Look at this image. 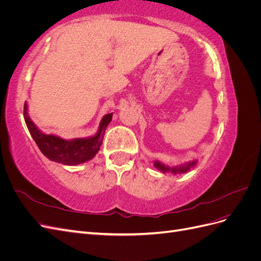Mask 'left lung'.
Masks as SVG:
<instances>
[{"instance_id": "8db88e82", "label": "left lung", "mask_w": 261, "mask_h": 261, "mask_svg": "<svg viewBox=\"0 0 261 261\" xmlns=\"http://www.w3.org/2000/svg\"><path fill=\"white\" fill-rule=\"evenodd\" d=\"M197 163V160L191 161V162H187L184 164H180V165H176V167H168V165H165L163 163H161L160 161H154V167L156 169H159L161 172L165 173V172H171L173 174H177V173H186L192 168H194Z\"/></svg>"}]
</instances>
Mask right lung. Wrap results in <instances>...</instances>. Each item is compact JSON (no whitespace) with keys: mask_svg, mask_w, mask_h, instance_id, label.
Here are the masks:
<instances>
[{"mask_svg":"<svg viewBox=\"0 0 261 261\" xmlns=\"http://www.w3.org/2000/svg\"><path fill=\"white\" fill-rule=\"evenodd\" d=\"M113 113L102 117L98 133L92 137L76 138L66 140L59 136L44 134L38 129L28 115V107L23 106V117L31 137L36 141L41 152L51 161L65 165H76L91 160L98 153L103 140L105 132L109 123L112 121Z\"/></svg>","mask_w":261,"mask_h":261,"instance_id":"obj_1","label":"right lung"}]
</instances>
